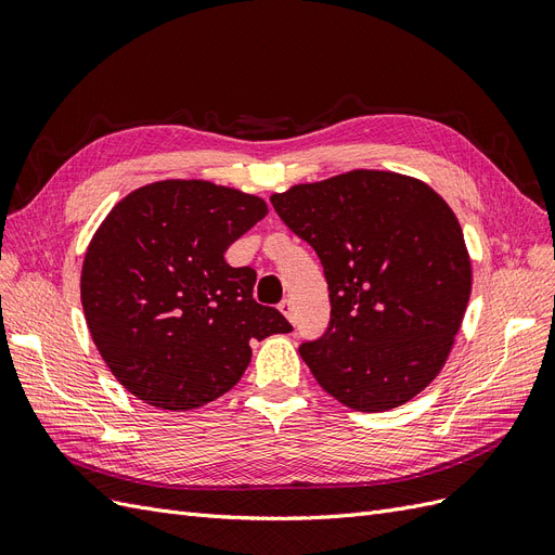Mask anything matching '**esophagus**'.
Returning <instances> with one entry per match:
<instances>
[{
	"label": "esophagus",
	"instance_id": "34e87169",
	"mask_svg": "<svg viewBox=\"0 0 555 555\" xmlns=\"http://www.w3.org/2000/svg\"><path fill=\"white\" fill-rule=\"evenodd\" d=\"M279 311L295 325V309H293V301H291V299H283V301L279 304Z\"/></svg>",
	"mask_w": 555,
	"mask_h": 555
}]
</instances>
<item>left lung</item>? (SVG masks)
<instances>
[{
    "label": "left lung",
    "mask_w": 555,
    "mask_h": 555,
    "mask_svg": "<svg viewBox=\"0 0 555 555\" xmlns=\"http://www.w3.org/2000/svg\"><path fill=\"white\" fill-rule=\"evenodd\" d=\"M272 205L327 279V330L299 346L318 385L362 413L420 395L470 299V260L450 205L413 177L380 170L299 184Z\"/></svg>",
    "instance_id": "8db88e82"
}]
</instances>
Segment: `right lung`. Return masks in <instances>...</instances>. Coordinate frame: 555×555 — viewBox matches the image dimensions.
Masks as SVG:
<instances>
[{
    "mask_svg": "<svg viewBox=\"0 0 555 555\" xmlns=\"http://www.w3.org/2000/svg\"><path fill=\"white\" fill-rule=\"evenodd\" d=\"M267 214L262 198L201 180L142 186L87 248L80 297L94 344L140 401L191 410L237 385L251 344L293 325L254 299V267L225 248Z\"/></svg>",
    "mask_w": 555,
    "mask_h": 555,
    "instance_id": "obj_1",
    "label": "right lung"
}]
</instances>
